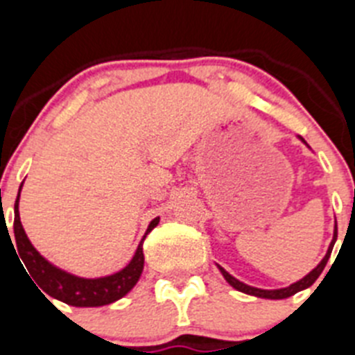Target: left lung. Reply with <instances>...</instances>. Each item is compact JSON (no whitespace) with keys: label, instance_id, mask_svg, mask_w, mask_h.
Masks as SVG:
<instances>
[{"label":"left lung","instance_id":"obj_1","mask_svg":"<svg viewBox=\"0 0 355 355\" xmlns=\"http://www.w3.org/2000/svg\"><path fill=\"white\" fill-rule=\"evenodd\" d=\"M299 139H300V142H304L307 146V142L302 139V137H299ZM307 147H309V146H307ZM336 240H338V225L334 224V233H332V240H331V243H329V249H327V252H325L324 258H322V261H320L318 265H316L315 268H313V270L309 272V274H306L302 279H299V281H295V283H291L290 286H286V288H277V290H263V288H256V286H250V284L241 283L240 279L233 277V275L229 274V272L225 270V268H222L220 265H216V268L220 270V274L224 275L225 281H227V283L231 284V286H233L234 290L241 291V293L252 295V297H259V299H270V300L288 299V297H291V295L299 293V291H302V290H306V288L311 286V284L315 283L316 279L320 277V274L324 272L325 265H327L329 258H331L332 247H334Z\"/></svg>","mask_w":355,"mask_h":355}]
</instances>
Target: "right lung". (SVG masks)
<instances>
[{
  "label": "right lung",
  "instance_id": "1",
  "mask_svg": "<svg viewBox=\"0 0 355 355\" xmlns=\"http://www.w3.org/2000/svg\"><path fill=\"white\" fill-rule=\"evenodd\" d=\"M21 188H23V184H21ZM21 188H19L17 199H15L14 205V250H17L15 254H19V258L24 263L26 270L30 272L31 279L37 281L40 293L44 291L53 299L74 307H99L122 299L124 295L133 290L144 270V240L158 225L159 216L153 218L150 224L147 225L146 234H144L142 241L135 250L133 258L122 270L115 272V274L103 275V277H80V275H74L71 272L64 270V268H58L56 265H53L51 261L44 258L35 247L31 245L30 238L26 236L23 224H21V216H19Z\"/></svg>",
  "mask_w": 355,
  "mask_h": 355
}]
</instances>
